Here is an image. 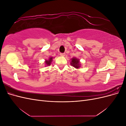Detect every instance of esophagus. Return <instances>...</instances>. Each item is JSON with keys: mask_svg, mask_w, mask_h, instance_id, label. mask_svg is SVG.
<instances>
[{"mask_svg": "<svg viewBox=\"0 0 126 126\" xmlns=\"http://www.w3.org/2000/svg\"><path fill=\"white\" fill-rule=\"evenodd\" d=\"M65 53H60V55L61 56H65Z\"/></svg>", "mask_w": 126, "mask_h": 126, "instance_id": "obj_1", "label": "esophagus"}]
</instances>
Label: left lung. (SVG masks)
<instances>
[{
	"mask_svg": "<svg viewBox=\"0 0 126 126\" xmlns=\"http://www.w3.org/2000/svg\"><path fill=\"white\" fill-rule=\"evenodd\" d=\"M70 64L72 66L75 67L76 69H79L81 67V63L80 62V60L76 57H74L71 59Z\"/></svg>",
	"mask_w": 126,
	"mask_h": 126,
	"instance_id": "8db88e82",
	"label": "left lung"
}]
</instances>
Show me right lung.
I'll return each instance as SVG.
<instances>
[{
  "mask_svg": "<svg viewBox=\"0 0 126 126\" xmlns=\"http://www.w3.org/2000/svg\"><path fill=\"white\" fill-rule=\"evenodd\" d=\"M52 59H53V57H49V59L48 60H45V65L46 66H50L51 63V62L52 61Z\"/></svg>",
  "mask_w": 126,
  "mask_h": 126,
  "instance_id": "obj_1",
  "label": "right lung"
}]
</instances>
